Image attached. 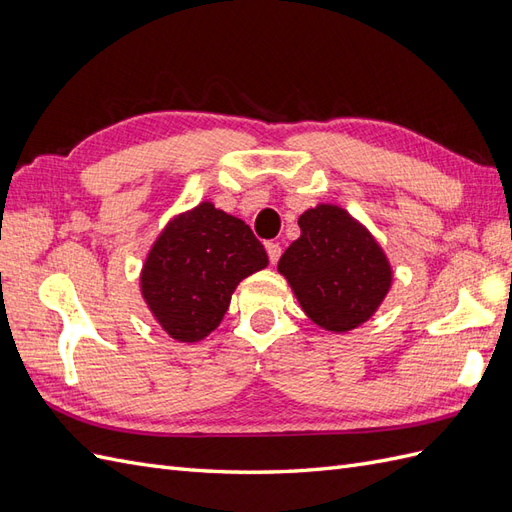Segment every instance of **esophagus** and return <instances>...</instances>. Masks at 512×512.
I'll return each instance as SVG.
<instances>
[{"mask_svg":"<svg viewBox=\"0 0 512 512\" xmlns=\"http://www.w3.org/2000/svg\"><path fill=\"white\" fill-rule=\"evenodd\" d=\"M267 254H269L271 265H275V262L280 260V256H282V247H280V243H267Z\"/></svg>","mask_w":512,"mask_h":512,"instance_id":"1","label":"esophagus"}]
</instances>
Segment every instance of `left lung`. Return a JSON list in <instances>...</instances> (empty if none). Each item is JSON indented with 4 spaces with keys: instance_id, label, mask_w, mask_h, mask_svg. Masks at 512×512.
Masks as SVG:
<instances>
[{
    "instance_id": "obj_1",
    "label": "left lung",
    "mask_w": 512,
    "mask_h": 512,
    "mask_svg": "<svg viewBox=\"0 0 512 512\" xmlns=\"http://www.w3.org/2000/svg\"><path fill=\"white\" fill-rule=\"evenodd\" d=\"M301 237L277 262L307 318L333 333L361 327L386 299L393 267L369 228L339 205L301 213Z\"/></svg>"
}]
</instances>
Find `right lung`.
I'll list each match as a JSON object with an SVG mask.
<instances>
[{"instance_id":"obj_1","label":"right lung","mask_w":512,"mask_h":512,"mask_svg":"<svg viewBox=\"0 0 512 512\" xmlns=\"http://www.w3.org/2000/svg\"><path fill=\"white\" fill-rule=\"evenodd\" d=\"M267 265L252 228L203 200L168 220L138 280L153 320L175 342L194 344L220 327L239 282Z\"/></svg>"}]
</instances>
